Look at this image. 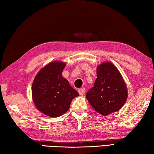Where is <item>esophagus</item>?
I'll use <instances>...</instances> for the list:
<instances>
[{
  "mask_svg": "<svg viewBox=\"0 0 154 154\" xmlns=\"http://www.w3.org/2000/svg\"><path fill=\"white\" fill-rule=\"evenodd\" d=\"M78 92H79V94L80 95H83L84 94V93L85 92V88H80V89L78 90Z\"/></svg>",
  "mask_w": 154,
  "mask_h": 154,
  "instance_id": "34e87169",
  "label": "esophagus"
}]
</instances>
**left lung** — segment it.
<instances>
[{
    "mask_svg": "<svg viewBox=\"0 0 154 154\" xmlns=\"http://www.w3.org/2000/svg\"><path fill=\"white\" fill-rule=\"evenodd\" d=\"M96 72L97 78L86 98L98 113L107 116L123 106L128 97L127 88L120 72L110 62L101 64Z\"/></svg>",
    "mask_w": 154,
    "mask_h": 154,
    "instance_id": "8db88e82",
    "label": "left lung"
}]
</instances>
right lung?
Listing matches in <instances>:
<instances>
[{
    "label": "right lung",
    "mask_w": 154,
    "mask_h": 154,
    "mask_svg": "<svg viewBox=\"0 0 154 154\" xmlns=\"http://www.w3.org/2000/svg\"><path fill=\"white\" fill-rule=\"evenodd\" d=\"M65 65L61 62H51L38 72L32 83V94L36 107L52 118L66 113L72 99L79 96L62 76Z\"/></svg>",
    "instance_id": "right-lung-1"
}]
</instances>
